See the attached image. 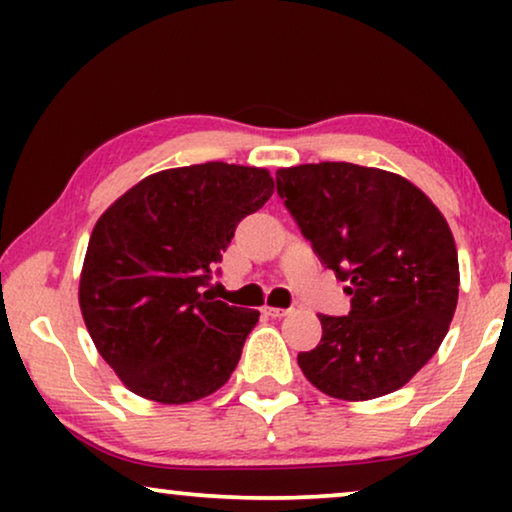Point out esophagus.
I'll use <instances>...</instances> for the list:
<instances>
[{"instance_id": "34e87169", "label": "esophagus", "mask_w": 512, "mask_h": 512, "mask_svg": "<svg viewBox=\"0 0 512 512\" xmlns=\"http://www.w3.org/2000/svg\"><path fill=\"white\" fill-rule=\"evenodd\" d=\"M263 312L270 314V317H286V314H289V310H286V307H270V305H265Z\"/></svg>"}]
</instances>
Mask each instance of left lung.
Wrapping results in <instances>:
<instances>
[{
    "label": "left lung",
    "mask_w": 512,
    "mask_h": 512,
    "mask_svg": "<svg viewBox=\"0 0 512 512\" xmlns=\"http://www.w3.org/2000/svg\"><path fill=\"white\" fill-rule=\"evenodd\" d=\"M277 193L352 296L349 317L319 314L321 342L298 354L303 375L340 401L401 389L438 352L457 310L445 216L401 174L354 163L279 167Z\"/></svg>",
    "instance_id": "left-lung-1"
}]
</instances>
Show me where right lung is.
<instances>
[{
    "instance_id": "add662e5",
    "label": "right lung",
    "mask_w": 512,
    "mask_h": 512,
    "mask_svg": "<svg viewBox=\"0 0 512 512\" xmlns=\"http://www.w3.org/2000/svg\"><path fill=\"white\" fill-rule=\"evenodd\" d=\"M272 193L265 167H172L144 177L97 219L79 305L97 352L132 394L184 405L230 380L261 314L202 286L237 223Z\"/></svg>"
}]
</instances>
